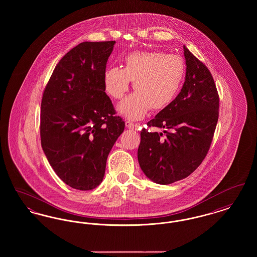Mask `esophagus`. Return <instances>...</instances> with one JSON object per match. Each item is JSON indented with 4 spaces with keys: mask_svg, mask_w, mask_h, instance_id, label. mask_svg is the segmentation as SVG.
I'll return each mask as SVG.
<instances>
[{
    "mask_svg": "<svg viewBox=\"0 0 257 257\" xmlns=\"http://www.w3.org/2000/svg\"><path fill=\"white\" fill-rule=\"evenodd\" d=\"M125 126H126L127 128H129V129H134L135 127H136V125H135L134 123L131 122V121H129V120H126V121H125Z\"/></svg>",
    "mask_w": 257,
    "mask_h": 257,
    "instance_id": "1",
    "label": "esophagus"
}]
</instances>
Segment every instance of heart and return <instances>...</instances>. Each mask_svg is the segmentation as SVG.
I'll return each instance as SVG.
<instances>
[{"label": "heart", "mask_w": 257, "mask_h": 257, "mask_svg": "<svg viewBox=\"0 0 257 257\" xmlns=\"http://www.w3.org/2000/svg\"><path fill=\"white\" fill-rule=\"evenodd\" d=\"M185 64L179 56L166 53L133 52L125 57L124 67L110 66L104 73V86L113 99H120L134 81V93L118 106L128 118L141 119L149 109H165L175 97L183 81Z\"/></svg>", "instance_id": "heart-1"}]
</instances>
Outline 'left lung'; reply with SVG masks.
I'll use <instances>...</instances> for the list:
<instances>
[{
  "mask_svg": "<svg viewBox=\"0 0 257 257\" xmlns=\"http://www.w3.org/2000/svg\"><path fill=\"white\" fill-rule=\"evenodd\" d=\"M186 77L179 94L147 122L164 133L141 132L138 160L155 183L168 185L188 177L206 157L219 118L220 99L206 65L183 46Z\"/></svg>",
  "mask_w": 257,
  "mask_h": 257,
  "instance_id": "8db88e82",
  "label": "left lung"
}]
</instances>
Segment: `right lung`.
<instances>
[{
    "label": "right lung",
    "instance_id": "1",
    "mask_svg": "<svg viewBox=\"0 0 257 257\" xmlns=\"http://www.w3.org/2000/svg\"><path fill=\"white\" fill-rule=\"evenodd\" d=\"M115 41L82 42L56 65L41 100L40 139L61 180L81 191L102 182L125 123L105 92L104 73Z\"/></svg>",
    "mask_w": 257,
    "mask_h": 257
}]
</instances>
